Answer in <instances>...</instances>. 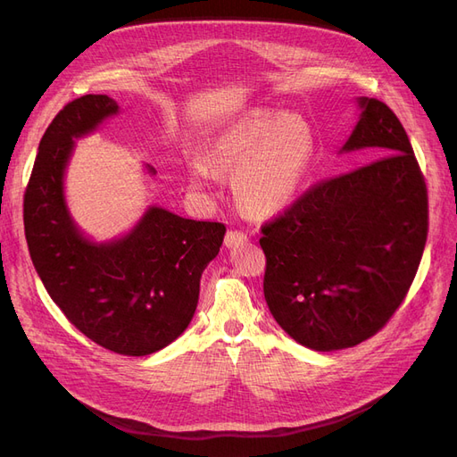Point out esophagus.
I'll use <instances>...</instances> for the list:
<instances>
[{"instance_id": "obj_1", "label": "esophagus", "mask_w": 457, "mask_h": 457, "mask_svg": "<svg viewBox=\"0 0 457 457\" xmlns=\"http://www.w3.org/2000/svg\"><path fill=\"white\" fill-rule=\"evenodd\" d=\"M247 242V234L240 232V230H228L227 237H225V247H228V250H232V247H237L240 244Z\"/></svg>"}]
</instances>
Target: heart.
<instances>
[{
	"label": "heart",
	"mask_w": 457,
	"mask_h": 457,
	"mask_svg": "<svg viewBox=\"0 0 457 457\" xmlns=\"http://www.w3.org/2000/svg\"><path fill=\"white\" fill-rule=\"evenodd\" d=\"M312 150L311 126L301 116L250 108L215 131L205 145V160H188V181L195 188H210L217 173H232L240 210L269 219L295 200Z\"/></svg>",
	"instance_id": "1"
}]
</instances>
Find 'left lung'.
<instances>
[{"label": "left lung", "mask_w": 457, "mask_h": 457, "mask_svg": "<svg viewBox=\"0 0 457 457\" xmlns=\"http://www.w3.org/2000/svg\"><path fill=\"white\" fill-rule=\"evenodd\" d=\"M339 148L381 156L312 187L261 228L262 292L286 334L318 353L349 349L400 307L427 240V188L393 110L358 96Z\"/></svg>", "instance_id": "left-lung-1"}]
</instances>
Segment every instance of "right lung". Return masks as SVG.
Wrapping results in <instances>:
<instances>
[{
    "instance_id": "1",
    "label": "right lung",
    "mask_w": 457,
    "mask_h": 457,
    "mask_svg": "<svg viewBox=\"0 0 457 457\" xmlns=\"http://www.w3.org/2000/svg\"><path fill=\"white\" fill-rule=\"evenodd\" d=\"M120 112L108 95L68 103L41 137L24 195V234L47 294L81 334L126 356L168 347L198 307L200 278L219 253L225 225L148 205L133 228L96 242L79 228L64 196L76 141ZM148 175H156L146 165Z\"/></svg>"
}]
</instances>
